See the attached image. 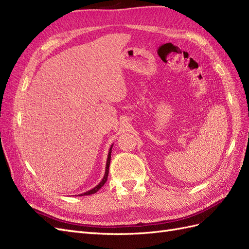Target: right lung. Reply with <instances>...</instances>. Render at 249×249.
I'll use <instances>...</instances> for the list:
<instances>
[{"label": "right lung", "mask_w": 249, "mask_h": 249, "mask_svg": "<svg viewBox=\"0 0 249 249\" xmlns=\"http://www.w3.org/2000/svg\"><path fill=\"white\" fill-rule=\"evenodd\" d=\"M112 147H113V144L111 145V147H110V149H109V153H108V158H107V163H106V170H105V176H104V178H103V179L101 180V182L97 184L94 188H92L91 190H89V191H86V192H84V193H82V194H80L79 196H83V195H90V194H94V193H96L97 191H99L101 188L105 185V183L107 182V178H108V173H109V165H110V160H111V152H112Z\"/></svg>", "instance_id": "1"}]
</instances>
